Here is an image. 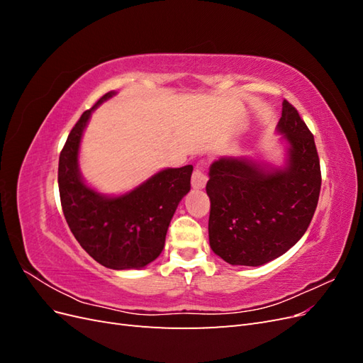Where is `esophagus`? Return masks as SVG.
Returning <instances> with one entry per match:
<instances>
[{"label":"esophagus","mask_w":363,"mask_h":363,"mask_svg":"<svg viewBox=\"0 0 363 363\" xmlns=\"http://www.w3.org/2000/svg\"><path fill=\"white\" fill-rule=\"evenodd\" d=\"M192 188L194 189H204V186L207 183V175L204 174L201 167H196V169L192 174Z\"/></svg>","instance_id":"34e87169"}]
</instances>
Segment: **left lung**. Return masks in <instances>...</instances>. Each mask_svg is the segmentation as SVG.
Instances as JSON below:
<instances>
[{
	"label": "left lung",
	"mask_w": 363,
	"mask_h": 363,
	"mask_svg": "<svg viewBox=\"0 0 363 363\" xmlns=\"http://www.w3.org/2000/svg\"><path fill=\"white\" fill-rule=\"evenodd\" d=\"M276 127L281 167L256 157L223 156L208 168V242L230 265L260 267L292 248L320 199L321 169L313 135L286 100Z\"/></svg>",
	"instance_id": "left-lung-1"
}]
</instances>
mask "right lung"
I'll use <instances>...</instances> for the list:
<instances>
[{"label":"right lung","instance_id":"1","mask_svg":"<svg viewBox=\"0 0 363 363\" xmlns=\"http://www.w3.org/2000/svg\"><path fill=\"white\" fill-rule=\"evenodd\" d=\"M115 95L101 96L71 130L59 157V192L63 215L87 255L111 269H140L162 252L171 219L191 191L194 167L160 169L119 195L87 184L79 162L83 133L95 108Z\"/></svg>","mask_w":363,"mask_h":363}]
</instances>
